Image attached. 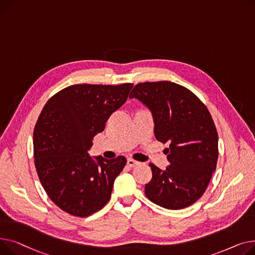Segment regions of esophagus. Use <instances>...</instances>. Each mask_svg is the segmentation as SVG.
Returning <instances> with one entry per match:
<instances>
[{
    "label": "esophagus",
    "instance_id": "obj_1",
    "mask_svg": "<svg viewBox=\"0 0 255 255\" xmlns=\"http://www.w3.org/2000/svg\"><path fill=\"white\" fill-rule=\"evenodd\" d=\"M138 164H139V161H137V160H134L132 158H128V166L130 167V168L136 167V166H138Z\"/></svg>",
    "mask_w": 255,
    "mask_h": 255
}]
</instances>
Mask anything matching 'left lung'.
Returning a JSON list of instances; mask_svg holds the SVG:
<instances>
[{
  "label": "left lung",
  "instance_id": "8db88e82",
  "mask_svg": "<svg viewBox=\"0 0 255 255\" xmlns=\"http://www.w3.org/2000/svg\"><path fill=\"white\" fill-rule=\"evenodd\" d=\"M129 98L151 111L154 136L169 143L168 168L149 163L152 179L145 185L146 197L170 210L186 208L204 194L218 159V134L205 104L186 87L170 81L144 82Z\"/></svg>",
  "mask_w": 255,
  "mask_h": 255
}]
</instances>
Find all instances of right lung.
I'll use <instances>...</instances> for the list:
<instances>
[{
    "label": "right lung",
    "mask_w": 255,
    "mask_h": 255,
    "mask_svg": "<svg viewBox=\"0 0 255 255\" xmlns=\"http://www.w3.org/2000/svg\"><path fill=\"white\" fill-rule=\"evenodd\" d=\"M132 85L74 84L45 104L34 129L35 166L47 196L63 211L86 217L109 202L127 158L94 159L88 150Z\"/></svg>",
    "instance_id": "add662e5"
}]
</instances>
